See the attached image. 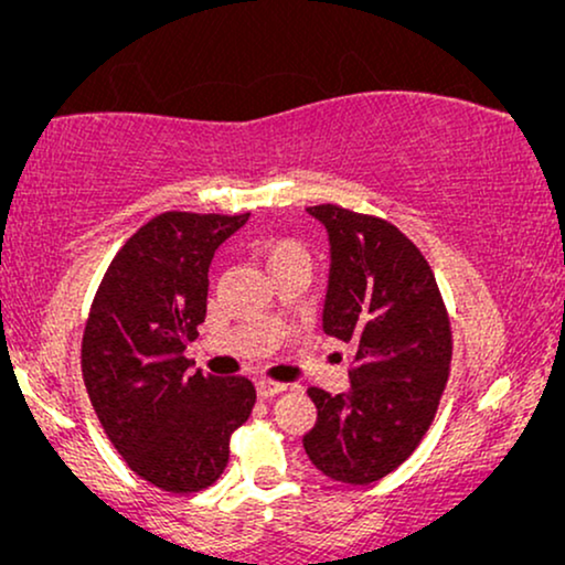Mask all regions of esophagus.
<instances>
[{
	"mask_svg": "<svg viewBox=\"0 0 565 565\" xmlns=\"http://www.w3.org/2000/svg\"><path fill=\"white\" fill-rule=\"evenodd\" d=\"M285 385L282 383H273V381H259L257 383V396L259 398H273L277 393H282Z\"/></svg>",
	"mask_w": 565,
	"mask_h": 565,
	"instance_id": "obj_1",
	"label": "esophagus"
}]
</instances>
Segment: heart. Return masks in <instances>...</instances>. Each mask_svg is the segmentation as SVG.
<instances>
[{"label":"heart","instance_id":"obj_1","mask_svg":"<svg viewBox=\"0 0 565 565\" xmlns=\"http://www.w3.org/2000/svg\"><path fill=\"white\" fill-rule=\"evenodd\" d=\"M265 262L269 269H277L282 265H290V262H308V254L292 238H269L265 244Z\"/></svg>","mask_w":565,"mask_h":565}]
</instances>
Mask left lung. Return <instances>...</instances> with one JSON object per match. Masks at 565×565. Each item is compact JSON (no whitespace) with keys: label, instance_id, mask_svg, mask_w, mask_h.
Masks as SVG:
<instances>
[{"label":"left lung","instance_id":"left-lung-1","mask_svg":"<svg viewBox=\"0 0 565 565\" xmlns=\"http://www.w3.org/2000/svg\"><path fill=\"white\" fill-rule=\"evenodd\" d=\"M308 213L329 234L323 331L354 347L350 391L308 388L319 419L303 447L334 481L367 486L427 435L450 375L452 334L437 280L393 223L339 205Z\"/></svg>","mask_w":565,"mask_h":565}]
</instances>
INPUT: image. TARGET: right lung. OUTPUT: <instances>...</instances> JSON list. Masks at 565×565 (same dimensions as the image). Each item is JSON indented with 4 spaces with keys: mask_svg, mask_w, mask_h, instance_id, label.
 Instances as JSON below:
<instances>
[{
    "mask_svg": "<svg viewBox=\"0 0 565 565\" xmlns=\"http://www.w3.org/2000/svg\"><path fill=\"white\" fill-rule=\"evenodd\" d=\"M249 213L151 218L122 244L92 303L82 375L105 435L128 468L172 493L203 491L228 462L249 419L246 377L188 373L184 350L205 321L207 269Z\"/></svg>",
    "mask_w": 565,
    "mask_h": 565,
    "instance_id": "obj_1",
    "label": "right lung"
}]
</instances>
